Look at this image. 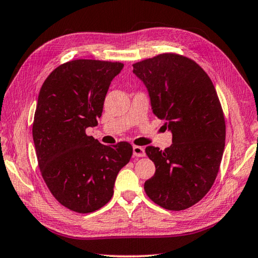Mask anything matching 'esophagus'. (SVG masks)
<instances>
[{"label": "esophagus", "mask_w": 258, "mask_h": 258, "mask_svg": "<svg viewBox=\"0 0 258 258\" xmlns=\"http://www.w3.org/2000/svg\"><path fill=\"white\" fill-rule=\"evenodd\" d=\"M134 155L136 157H144L146 153H145V148L140 147V146H134Z\"/></svg>", "instance_id": "1"}]
</instances>
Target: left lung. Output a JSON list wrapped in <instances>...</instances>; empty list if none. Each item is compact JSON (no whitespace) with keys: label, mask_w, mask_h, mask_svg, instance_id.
I'll return each instance as SVG.
<instances>
[{"label":"left lung","mask_w":258,"mask_h":258,"mask_svg":"<svg viewBox=\"0 0 258 258\" xmlns=\"http://www.w3.org/2000/svg\"><path fill=\"white\" fill-rule=\"evenodd\" d=\"M133 66L154 113L173 134L171 147H146L156 172L145 192L166 210H185L210 191L220 168L226 121L217 91L200 65L178 53H159Z\"/></svg>","instance_id":"8db88e82"}]
</instances>
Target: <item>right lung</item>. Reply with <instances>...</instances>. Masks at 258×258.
<instances>
[{"label": "right lung", "mask_w": 258, "mask_h": 258, "mask_svg": "<svg viewBox=\"0 0 258 258\" xmlns=\"http://www.w3.org/2000/svg\"><path fill=\"white\" fill-rule=\"evenodd\" d=\"M120 61L74 59L56 67L39 92L32 123L43 181L61 206L90 213L113 196L119 171L129 163L133 146L102 145L85 129L98 124L111 81Z\"/></svg>", "instance_id": "obj_1"}]
</instances>
